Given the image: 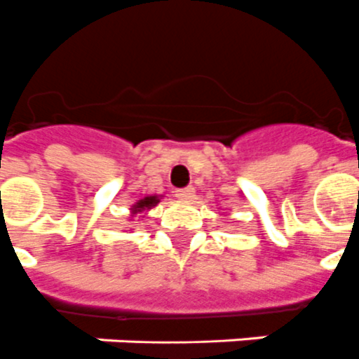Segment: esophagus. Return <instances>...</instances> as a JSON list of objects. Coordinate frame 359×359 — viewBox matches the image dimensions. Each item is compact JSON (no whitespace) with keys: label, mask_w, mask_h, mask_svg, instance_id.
I'll use <instances>...</instances> for the list:
<instances>
[{"label":"esophagus","mask_w":359,"mask_h":359,"mask_svg":"<svg viewBox=\"0 0 359 359\" xmlns=\"http://www.w3.org/2000/svg\"><path fill=\"white\" fill-rule=\"evenodd\" d=\"M176 196L180 198L182 202H193L194 196H196V191H194V187L180 189V191H176Z\"/></svg>","instance_id":"1"}]
</instances>
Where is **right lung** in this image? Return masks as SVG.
<instances>
[{"mask_svg": "<svg viewBox=\"0 0 359 359\" xmlns=\"http://www.w3.org/2000/svg\"><path fill=\"white\" fill-rule=\"evenodd\" d=\"M157 203H159V196H144L131 208V213L137 215L142 213V211H148V209H151L154 205H157Z\"/></svg>", "mask_w": 359, "mask_h": 359, "instance_id": "right-lung-1", "label": "right lung"}]
</instances>
